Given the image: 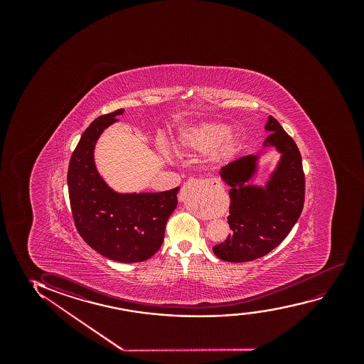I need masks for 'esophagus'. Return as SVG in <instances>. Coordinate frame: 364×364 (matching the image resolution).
<instances>
[{
  "mask_svg": "<svg viewBox=\"0 0 364 364\" xmlns=\"http://www.w3.org/2000/svg\"><path fill=\"white\" fill-rule=\"evenodd\" d=\"M221 186L208 180H190L180 191V201H186L189 196L198 200L201 208L209 209L210 214L219 215Z\"/></svg>",
  "mask_w": 364,
  "mask_h": 364,
  "instance_id": "34e87169",
  "label": "esophagus"
}]
</instances>
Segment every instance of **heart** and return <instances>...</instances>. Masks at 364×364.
Wrapping results in <instances>:
<instances>
[{
	"label": "heart",
	"mask_w": 364,
	"mask_h": 364,
	"mask_svg": "<svg viewBox=\"0 0 364 364\" xmlns=\"http://www.w3.org/2000/svg\"><path fill=\"white\" fill-rule=\"evenodd\" d=\"M230 127L223 123H210L199 125L180 134V149L184 151H209L221 146L220 154L229 158L236 153L239 148V140L229 138ZM165 158H169L168 150H163Z\"/></svg>",
	"instance_id": "b5f03b06"
}]
</instances>
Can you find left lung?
Returning <instances> with one entry per match:
<instances>
[{"label": "left lung", "mask_w": 364, "mask_h": 364, "mask_svg": "<svg viewBox=\"0 0 364 364\" xmlns=\"http://www.w3.org/2000/svg\"><path fill=\"white\" fill-rule=\"evenodd\" d=\"M264 129L269 135L264 148L274 146L281 153L264 186L246 184L256 173L259 154L234 160L220 171L231 188L228 223L232 234L215 245L213 251L224 261L246 262L269 254L286 239L304 209V174L299 148L274 117L269 115Z\"/></svg>", "instance_id": "8db88e82"}]
</instances>
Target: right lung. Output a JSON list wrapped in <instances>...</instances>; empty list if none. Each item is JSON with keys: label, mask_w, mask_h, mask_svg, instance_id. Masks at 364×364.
I'll list each match as a JSON object with an SVG mask.
<instances>
[{"label": "right lung", "mask_w": 364, "mask_h": 364, "mask_svg": "<svg viewBox=\"0 0 364 364\" xmlns=\"http://www.w3.org/2000/svg\"><path fill=\"white\" fill-rule=\"evenodd\" d=\"M123 113L124 109H118L100 115L85 130L70 156L67 183L72 215L82 239L105 257L132 264L150 259L160 249L180 188L119 194L100 178L93 155L95 143Z\"/></svg>", "instance_id": "right-lung-1"}]
</instances>
